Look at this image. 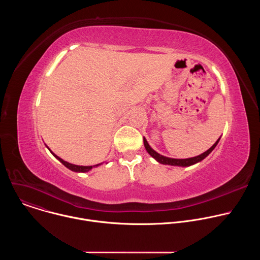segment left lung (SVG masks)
Masks as SVG:
<instances>
[{
	"instance_id": "1",
	"label": "left lung",
	"mask_w": 260,
	"mask_h": 260,
	"mask_svg": "<svg viewBox=\"0 0 260 260\" xmlns=\"http://www.w3.org/2000/svg\"><path fill=\"white\" fill-rule=\"evenodd\" d=\"M220 140V139H219ZM219 140L210 148L209 150H207L206 152L202 153L201 155L199 156H196V157H191V158H186V159H175V158H169V157H166V156H162L160 155L159 153H157L156 151H154L152 148L149 146V144L147 143L146 139L144 138V146L146 148L147 152L149 153L153 158H155L158 162L162 164V165H171V166H180V167H188V166H191V165H194L201 160H203L205 157H207L212 151L214 148L216 147V145L218 144Z\"/></svg>"
}]
</instances>
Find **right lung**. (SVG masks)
Returning a JSON list of instances; mask_svg holds the SVG:
<instances>
[{
  "instance_id": "right-lung-1",
  "label": "right lung",
  "mask_w": 260,
  "mask_h": 260,
  "mask_svg": "<svg viewBox=\"0 0 260 260\" xmlns=\"http://www.w3.org/2000/svg\"><path fill=\"white\" fill-rule=\"evenodd\" d=\"M52 153V152H51ZM64 167H67L68 169H70L71 171H74V172H82V173H85V172H88L89 170H91L92 169V167H83V166H76V165H72V164H69V162H67V161H64V160H62L61 158H59L57 155H55L54 153H52Z\"/></svg>"
}]
</instances>
